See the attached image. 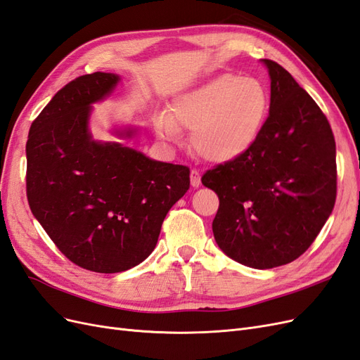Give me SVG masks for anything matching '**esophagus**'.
Masks as SVG:
<instances>
[{
	"instance_id": "obj_1",
	"label": "esophagus",
	"mask_w": 360,
	"mask_h": 360,
	"mask_svg": "<svg viewBox=\"0 0 360 360\" xmlns=\"http://www.w3.org/2000/svg\"><path fill=\"white\" fill-rule=\"evenodd\" d=\"M191 184H192V188H198L200 184H201V174H200V171H197V169H192L191 171Z\"/></svg>"
}]
</instances>
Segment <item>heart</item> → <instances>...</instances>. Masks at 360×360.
Listing matches in <instances>:
<instances>
[{"mask_svg":"<svg viewBox=\"0 0 360 360\" xmlns=\"http://www.w3.org/2000/svg\"><path fill=\"white\" fill-rule=\"evenodd\" d=\"M263 82L225 73L177 96L169 112L156 117V132L177 143L180 129L191 130V144L209 162H231L255 146L269 115Z\"/></svg>","mask_w":360,"mask_h":360,"instance_id":"b5f03b06","label":"heart"}]
</instances>
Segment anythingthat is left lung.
I'll list each match as a JSON object with an SVG mask.
<instances>
[{
	"instance_id": "1",
	"label": "left lung",
	"mask_w": 360,
	"mask_h": 360,
	"mask_svg": "<svg viewBox=\"0 0 360 360\" xmlns=\"http://www.w3.org/2000/svg\"><path fill=\"white\" fill-rule=\"evenodd\" d=\"M270 76V112L255 146L207 171L219 197L212 228L222 252L252 269L299 258L329 219L336 198V147L328 118L278 63Z\"/></svg>"
}]
</instances>
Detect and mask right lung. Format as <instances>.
<instances>
[{
    "instance_id": "add662e5",
    "label": "right lung",
    "mask_w": 360,
    "mask_h": 360,
    "mask_svg": "<svg viewBox=\"0 0 360 360\" xmlns=\"http://www.w3.org/2000/svg\"><path fill=\"white\" fill-rule=\"evenodd\" d=\"M122 76L96 72L61 89L30 127L27 197L51 240L72 263L97 274L138 266L156 248L171 207L189 189V168L150 159L90 130L93 105ZM136 126L114 127L120 139Z\"/></svg>"
}]
</instances>
